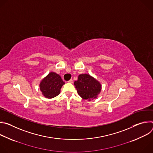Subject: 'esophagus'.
<instances>
[{"mask_svg":"<svg viewBox=\"0 0 153 153\" xmlns=\"http://www.w3.org/2000/svg\"><path fill=\"white\" fill-rule=\"evenodd\" d=\"M68 82H69V83H73V79H70V80L68 81Z\"/></svg>","mask_w":153,"mask_h":153,"instance_id":"34e87169","label":"esophagus"}]
</instances>
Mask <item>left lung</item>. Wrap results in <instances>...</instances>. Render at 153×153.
Wrapping results in <instances>:
<instances>
[{"instance_id": "1", "label": "left lung", "mask_w": 153, "mask_h": 153, "mask_svg": "<svg viewBox=\"0 0 153 153\" xmlns=\"http://www.w3.org/2000/svg\"><path fill=\"white\" fill-rule=\"evenodd\" d=\"M77 93L83 99L91 100L97 97L101 91V85L89 74H82L74 82Z\"/></svg>"}]
</instances>
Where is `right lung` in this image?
I'll list each match as a JSON object with an SVG mask.
<instances>
[{"label":"right lung","instance_id":"add662e5","mask_svg":"<svg viewBox=\"0 0 153 153\" xmlns=\"http://www.w3.org/2000/svg\"><path fill=\"white\" fill-rule=\"evenodd\" d=\"M65 82L61 77L54 72L50 73L40 83V90L46 98L51 99L60 94Z\"/></svg>","mask_w":153,"mask_h":153}]
</instances>
